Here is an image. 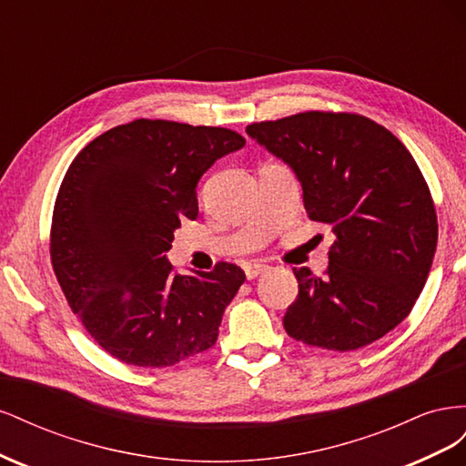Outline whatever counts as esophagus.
<instances>
[{"mask_svg": "<svg viewBox=\"0 0 466 466\" xmlns=\"http://www.w3.org/2000/svg\"><path fill=\"white\" fill-rule=\"evenodd\" d=\"M266 270H268V266H266V264H260V262H248V264L245 266V274H247L248 279L258 278V276L264 274Z\"/></svg>", "mask_w": 466, "mask_h": 466, "instance_id": "esophagus-1", "label": "esophagus"}]
</instances>
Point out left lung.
<instances>
[{
    "label": "left lung",
    "instance_id": "obj_1",
    "mask_svg": "<svg viewBox=\"0 0 466 466\" xmlns=\"http://www.w3.org/2000/svg\"><path fill=\"white\" fill-rule=\"evenodd\" d=\"M247 134L291 168L307 216L334 233L327 276L293 268L299 293L286 332L336 351L383 338L412 311L437 247L435 206L410 151L350 112H299Z\"/></svg>",
    "mask_w": 466,
    "mask_h": 466
}]
</instances>
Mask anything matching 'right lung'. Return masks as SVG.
Segmentation results:
<instances>
[{"label": "right lung", "instance_id": "right-lung-1", "mask_svg": "<svg viewBox=\"0 0 466 466\" xmlns=\"http://www.w3.org/2000/svg\"><path fill=\"white\" fill-rule=\"evenodd\" d=\"M245 146L228 128L139 118L83 147L54 204V274L83 327L110 356L168 368L218 340L241 268L180 276L165 252L180 221L198 218L196 187Z\"/></svg>", "mask_w": 466, "mask_h": 466}]
</instances>
